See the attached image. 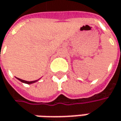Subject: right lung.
<instances>
[{"label":"right lung","mask_w":121,"mask_h":121,"mask_svg":"<svg viewBox=\"0 0 121 121\" xmlns=\"http://www.w3.org/2000/svg\"><path fill=\"white\" fill-rule=\"evenodd\" d=\"M17 79H18V80H19L20 81H21L22 83H27V84H31V83H35V82H37L38 81H39V79H38V80H35V81H25V80H23V79H19V78H17L16 77Z\"/></svg>","instance_id":"1"}]
</instances>
